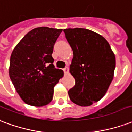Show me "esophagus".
Returning <instances> with one entry per match:
<instances>
[{"label": "esophagus", "mask_w": 132, "mask_h": 132, "mask_svg": "<svg viewBox=\"0 0 132 132\" xmlns=\"http://www.w3.org/2000/svg\"><path fill=\"white\" fill-rule=\"evenodd\" d=\"M63 71H64V72H65V74H67V73L69 72V68L67 67H66L65 68L63 69Z\"/></svg>", "instance_id": "1"}]
</instances>
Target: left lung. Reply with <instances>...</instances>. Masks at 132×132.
<instances>
[{"mask_svg":"<svg viewBox=\"0 0 132 132\" xmlns=\"http://www.w3.org/2000/svg\"><path fill=\"white\" fill-rule=\"evenodd\" d=\"M65 37L73 51L70 72L75 84L69 90L70 100L89 106L104 96L112 82L115 56L106 39L93 31L65 29Z\"/></svg>","mask_w":132,"mask_h":132,"instance_id":"obj_1","label":"left lung"}]
</instances>
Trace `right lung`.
Returning a JSON list of instances; mask_svg holds the SVG:
<instances>
[{"instance_id": "add662e5", "label": "right lung", "mask_w": 132, "mask_h": 132, "mask_svg": "<svg viewBox=\"0 0 132 132\" xmlns=\"http://www.w3.org/2000/svg\"><path fill=\"white\" fill-rule=\"evenodd\" d=\"M62 29L41 27L28 32L12 51L9 75L16 91L27 104L44 106L53 99L54 86L63 77L55 68L53 46Z\"/></svg>"}]
</instances>
